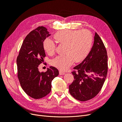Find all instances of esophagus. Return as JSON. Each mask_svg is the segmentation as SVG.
<instances>
[{"mask_svg":"<svg viewBox=\"0 0 122 122\" xmlns=\"http://www.w3.org/2000/svg\"><path fill=\"white\" fill-rule=\"evenodd\" d=\"M59 73H60V75H62L65 74V72H62V71H60V72H59Z\"/></svg>","mask_w":122,"mask_h":122,"instance_id":"1","label":"esophagus"}]
</instances>
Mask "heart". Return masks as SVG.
<instances>
[{"instance_id": "b5f03b06", "label": "heart", "mask_w": 122, "mask_h": 122, "mask_svg": "<svg viewBox=\"0 0 122 122\" xmlns=\"http://www.w3.org/2000/svg\"><path fill=\"white\" fill-rule=\"evenodd\" d=\"M54 38L60 45L65 46V55L57 56L50 61L51 65L61 71L67 70L74 61H82L89 53L93 41L91 32L87 29L59 31L55 33ZM43 47L49 55L55 52V44L49 39L44 40Z\"/></svg>"}]
</instances>
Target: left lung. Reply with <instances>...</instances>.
I'll return each instance as SVG.
<instances>
[{"instance_id": "8db88e82", "label": "left lung", "mask_w": 122, "mask_h": 122, "mask_svg": "<svg viewBox=\"0 0 122 122\" xmlns=\"http://www.w3.org/2000/svg\"><path fill=\"white\" fill-rule=\"evenodd\" d=\"M107 60L104 43L96 32L90 52L81 63L74 67L72 72L74 79L69 86V92L74 98L86 101L98 95L106 78Z\"/></svg>"}]
</instances>
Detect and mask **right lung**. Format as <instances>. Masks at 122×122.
<instances>
[{
  "label": "right lung",
  "instance_id": "add662e5",
  "mask_svg": "<svg viewBox=\"0 0 122 122\" xmlns=\"http://www.w3.org/2000/svg\"><path fill=\"white\" fill-rule=\"evenodd\" d=\"M49 36L44 26L32 30L24 40L17 58V76L21 86L26 94L36 99L50 93L51 82L59 74L52 66L46 72L39 71V66L46 56L43 42Z\"/></svg>",
  "mask_w": 122,
  "mask_h": 122
}]
</instances>
